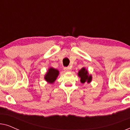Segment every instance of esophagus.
<instances>
[{
	"mask_svg": "<svg viewBox=\"0 0 130 130\" xmlns=\"http://www.w3.org/2000/svg\"><path fill=\"white\" fill-rule=\"evenodd\" d=\"M64 70L66 71V72H69V71L71 70V68L69 67H64Z\"/></svg>",
	"mask_w": 130,
	"mask_h": 130,
	"instance_id": "34e87169",
	"label": "esophagus"
}]
</instances>
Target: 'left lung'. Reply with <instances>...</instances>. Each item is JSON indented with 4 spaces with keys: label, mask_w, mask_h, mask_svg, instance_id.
<instances>
[{
    "label": "left lung",
    "mask_w": 130,
    "mask_h": 130,
    "mask_svg": "<svg viewBox=\"0 0 130 130\" xmlns=\"http://www.w3.org/2000/svg\"><path fill=\"white\" fill-rule=\"evenodd\" d=\"M78 75L80 77V82L82 83H84L87 82L88 83H89L91 82L92 76L88 75V71H87L85 68H82L79 71Z\"/></svg>",
    "instance_id": "1"
}]
</instances>
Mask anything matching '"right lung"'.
Instances as JSON below:
<instances>
[{"label":"right lung","instance_id":"right-lung-1","mask_svg":"<svg viewBox=\"0 0 130 130\" xmlns=\"http://www.w3.org/2000/svg\"><path fill=\"white\" fill-rule=\"evenodd\" d=\"M58 73H59V72L57 70L51 67L48 69V71L45 74V79L46 81H47L50 83H53L56 80L57 77L58 75Z\"/></svg>","mask_w":130,"mask_h":130}]
</instances>
